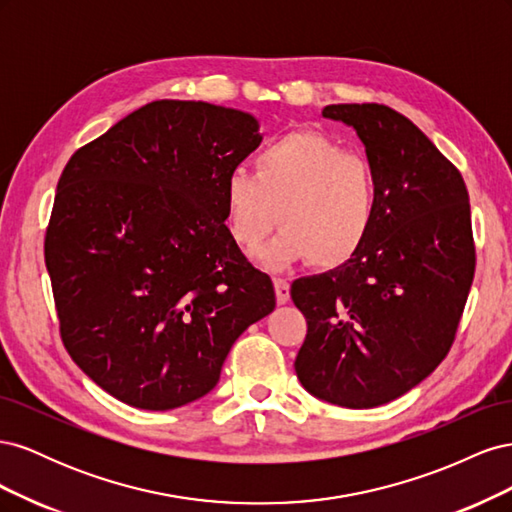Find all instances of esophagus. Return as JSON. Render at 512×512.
Here are the masks:
<instances>
[{"instance_id":"obj_1","label":"esophagus","mask_w":512,"mask_h":512,"mask_svg":"<svg viewBox=\"0 0 512 512\" xmlns=\"http://www.w3.org/2000/svg\"><path fill=\"white\" fill-rule=\"evenodd\" d=\"M273 286H275V299H277V303H280V305L288 303L290 301V284L286 280H282V277H275Z\"/></svg>"}]
</instances>
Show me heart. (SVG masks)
Segmentation results:
<instances>
[{"label":"heart","instance_id":"heart-1","mask_svg":"<svg viewBox=\"0 0 512 512\" xmlns=\"http://www.w3.org/2000/svg\"><path fill=\"white\" fill-rule=\"evenodd\" d=\"M226 224L245 252H262L269 267L307 260L318 269L350 262L378 220V181L371 166L316 132L275 138L254 158V173L230 170L224 183Z\"/></svg>","mask_w":512,"mask_h":512}]
</instances>
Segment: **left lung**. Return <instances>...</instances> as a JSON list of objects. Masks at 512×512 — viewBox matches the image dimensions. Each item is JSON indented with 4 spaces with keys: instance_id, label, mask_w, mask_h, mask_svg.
I'll list each match as a JSON object with an SVG mask.
<instances>
[{
    "instance_id": "8db88e82",
    "label": "left lung",
    "mask_w": 512,
    "mask_h": 512,
    "mask_svg": "<svg viewBox=\"0 0 512 512\" xmlns=\"http://www.w3.org/2000/svg\"><path fill=\"white\" fill-rule=\"evenodd\" d=\"M378 181V220L346 265L292 282L307 320L294 361L314 397L376 408L408 393L453 346L474 280L470 196L459 170L384 104H331Z\"/></svg>"
}]
</instances>
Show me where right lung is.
<instances>
[{
	"mask_svg": "<svg viewBox=\"0 0 512 512\" xmlns=\"http://www.w3.org/2000/svg\"><path fill=\"white\" fill-rule=\"evenodd\" d=\"M237 108L156 100L74 153L44 239L59 331L100 389L141 410L207 395L275 307L226 220L224 183L260 145Z\"/></svg>",
	"mask_w": 512,
	"mask_h": 512,
	"instance_id": "1",
	"label": "right lung"
}]
</instances>
